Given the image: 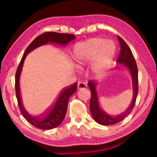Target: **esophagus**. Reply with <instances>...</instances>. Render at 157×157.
Instances as JSON below:
<instances>
[{"label": "esophagus", "mask_w": 157, "mask_h": 157, "mask_svg": "<svg viewBox=\"0 0 157 157\" xmlns=\"http://www.w3.org/2000/svg\"><path fill=\"white\" fill-rule=\"evenodd\" d=\"M87 88V85H86L85 83L82 82H79L78 83V89H85Z\"/></svg>", "instance_id": "1"}]
</instances>
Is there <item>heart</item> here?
Here are the masks:
<instances>
[{"instance_id":"b5f03b06","label":"heart","mask_w":157,"mask_h":157,"mask_svg":"<svg viewBox=\"0 0 157 157\" xmlns=\"http://www.w3.org/2000/svg\"><path fill=\"white\" fill-rule=\"evenodd\" d=\"M115 53V47L112 42L95 38L76 44L73 59L76 66L80 67L96 56L94 70L96 73H101L111 64Z\"/></svg>"}]
</instances>
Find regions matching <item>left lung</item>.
Segmentation results:
<instances>
[{"label": "left lung", "instance_id": "left-lung-1", "mask_svg": "<svg viewBox=\"0 0 157 157\" xmlns=\"http://www.w3.org/2000/svg\"><path fill=\"white\" fill-rule=\"evenodd\" d=\"M117 37L120 46H121V51H120L117 62L126 66L131 73L132 77L133 90H134V97H133L131 105L124 113H121V115L118 116H109L100 108L98 94L95 87V83L92 80H90L88 82V86L91 90L90 110L92 117L94 118L95 121L99 124L103 125H114L124 119L132 111L133 108L134 107L138 92V72L137 64H136L134 56L128 45L126 44V42L121 37H119V36H117Z\"/></svg>", "mask_w": 157, "mask_h": 157}]
</instances>
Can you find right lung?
Masks as SVG:
<instances>
[{
	"label": "right lung",
	"instance_id": "add662e5",
	"mask_svg": "<svg viewBox=\"0 0 157 157\" xmlns=\"http://www.w3.org/2000/svg\"><path fill=\"white\" fill-rule=\"evenodd\" d=\"M75 38V36L74 35L52 32H45L44 34H40L38 37H36L26 48L18 65V67L17 69L15 86L16 97L17 100L20 112L23 117L36 128L40 129H51L56 128L61 124L66 115L69 99L71 97V96L75 92L78 84L77 83H74L73 84L70 85L63 89L61 94L56 98L54 104L44 113V114L38 117H32L23 108L21 102V94H20L19 79L24 60L29 52L42 44H47L48 42H52L61 45H65Z\"/></svg>",
	"mask_w": 157,
	"mask_h": 157
}]
</instances>
